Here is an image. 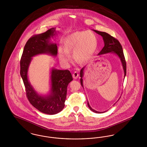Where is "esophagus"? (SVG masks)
<instances>
[{"label": "esophagus", "instance_id": "obj_1", "mask_svg": "<svg viewBox=\"0 0 147 147\" xmlns=\"http://www.w3.org/2000/svg\"><path fill=\"white\" fill-rule=\"evenodd\" d=\"M72 76H73V78L74 79H77V78H78V77L79 76L78 72H77V71H74V73L73 74Z\"/></svg>", "mask_w": 147, "mask_h": 147}]
</instances>
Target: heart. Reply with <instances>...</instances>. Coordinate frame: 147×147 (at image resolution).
I'll list each match as a JSON object with an SVG mask.
<instances>
[{
    "label": "heart",
    "mask_w": 147,
    "mask_h": 147,
    "mask_svg": "<svg viewBox=\"0 0 147 147\" xmlns=\"http://www.w3.org/2000/svg\"><path fill=\"white\" fill-rule=\"evenodd\" d=\"M63 49L58 50V56L61 61L67 63L70 59L69 53L79 63H86L95 53L98 47V40L91 31H81L73 32L64 40Z\"/></svg>",
    "instance_id": "obj_1"
}]
</instances>
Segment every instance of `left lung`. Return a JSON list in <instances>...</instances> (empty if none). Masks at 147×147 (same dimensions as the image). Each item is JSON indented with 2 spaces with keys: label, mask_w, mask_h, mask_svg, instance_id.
Segmentation results:
<instances>
[{
  "label": "left lung",
  "mask_w": 147,
  "mask_h": 147,
  "mask_svg": "<svg viewBox=\"0 0 147 147\" xmlns=\"http://www.w3.org/2000/svg\"><path fill=\"white\" fill-rule=\"evenodd\" d=\"M94 31L97 33L98 35H101L102 37L104 42V47L102 50L98 53V56H101L102 55H104L109 53H114L116 55L119 57V58L120 59V61L122 63L123 69L124 71V78L125 77L126 75V60L125 58V56L123 55V49L122 47V46L121 43H119V41L112 37V36L109 35V34L105 32H101L98 31L97 30H94ZM85 67H83L80 72V83L82 86L83 87V77L84 76V70ZM88 106L89 108L92 111L98 113H101L105 112H99L91 108V106L89 105L88 101Z\"/></svg>",
  "instance_id": "8db88e82"
}]
</instances>
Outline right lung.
Returning a JSON list of instances; mask_svg holds the SVG:
<instances>
[{
	"mask_svg": "<svg viewBox=\"0 0 147 147\" xmlns=\"http://www.w3.org/2000/svg\"><path fill=\"white\" fill-rule=\"evenodd\" d=\"M56 28H50L46 32L31 37L26 42L20 61V75L26 89L28 101L40 112L55 115L64 107L67 86L73 80L69 70H59L52 68L51 71V89L47 95H39L28 80V73L32 57L41 54L57 55L56 43L50 41L56 36Z\"/></svg>",
	"mask_w": 147,
	"mask_h": 147,
	"instance_id": "right-lung-1",
	"label": "right lung"
}]
</instances>
